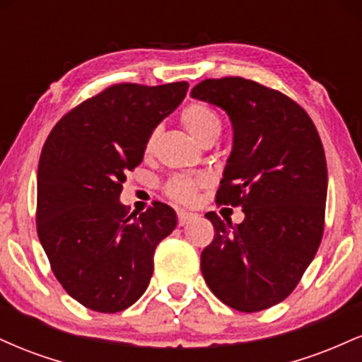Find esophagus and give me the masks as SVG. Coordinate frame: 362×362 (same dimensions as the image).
<instances>
[{"instance_id": "1", "label": "esophagus", "mask_w": 362, "mask_h": 362, "mask_svg": "<svg viewBox=\"0 0 362 362\" xmlns=\"http://www.w3.org/2000/svg\"><path fill=\"white\" fill-rule=\"evenodd\" d=\"M194 218H195V214H192V213H187V211H178L177 213L178 226H185V224L189 221H192Z\"/></svg>"}]
</instances>
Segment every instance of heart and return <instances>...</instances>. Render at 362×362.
<instances>
[{
  "instance_id": "heart-1",
  "label": "heart",
  "mask_w": 362,
  "mask_h": 362,
  "mask_svg": "<svg viewBox=\"0 0 362 362\" xmlns=\"http://www.w3.org/2000/svg\"><path fill=\"white\" fill-rule=\"evenodd\" d=\"M182 124H184L187 131L194 136L199 143H206L207 139H216L221 132L223 124L219 115L211 109L209 105L201 102L189 103L180 114ZM158 138V129H153L149 132L146 143H144V156L153 155L155 151V144ZM206 184L204 178H192L185 175L173 177L165 187V192L173 201L182 202V204H192L197 197V190Z\"/></svg>"
}]
</instances>
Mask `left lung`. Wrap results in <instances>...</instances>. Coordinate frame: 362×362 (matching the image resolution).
I'll use <instances>...</instances> for the list:
<instances>
[{"mask_svg": "<svg viewBox=\"0 0 362 362\" xmlns=\"http://www.w3.org/2000/svg\"><path fill=\"white\" fill-rule=\"evenodd\" d=\"M190 95L230 115L233 149L216 202L245 213L240 224L206 214L214 238L201 253L202 276L224 305L267 310L293 293L322 242L328 180L322 139L301 105L253 80H204Z\"/></svg>", "mask_w": 362, "mask_h": 362, "instance_id": "1", "label": "left lung"}]
</instances>
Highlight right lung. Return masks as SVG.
<instances>
[{
  "mask_svg": "<svg viewBox=\"0 0 362 362\" xmlns=\"http://www.w3.org/2000/svg\"><path fill=\"white\" fill-rule=\"evenodd\" d=\"M189 83H117L54 126L37 175V235L66 293L86 308L117 313L153 276L156 245L177 214L153 202L129 214L119 202L126 173L143 161L149 132L185 98Z\"/></svg>",
  "mask_w": 362,
  "mask_h": 362,
  "instance_id": "add662e5",
  "label": "right lung"
}]
</instances>
